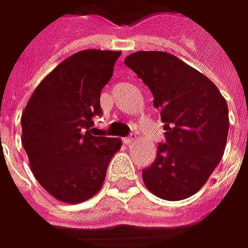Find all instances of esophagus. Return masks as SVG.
<instances>
[{"label": "esophagus", "instance_id": "34e87169", "mask_svg": "<svg viewBox=\"0 0 248 248\" xmlns=\"http://www.w3.org/2000/svg\"><path fill=\"white\" fill-rule=\"evenodd\" d=\"M123 142L125 143V145H132V143L135 142V138H134L132 135H130V137H125V138L123 140Z\"/></svg>", "mask_w": 248, "mask_h": 248}]
</instances>
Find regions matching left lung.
<instances>
[{
	"mask_svg": "<svg viewBox=\"0 0 248 248\" xmlns=\"http://www.w3.org/2000/svg\"><path fill=\"white\" fill-rule=\"evenodd\" d=\"M154 94L165 123V143L142 170L146 188L180 201L198 191L219 165L229 131V110L215 83L165 51H137L124 60Z\"/></svg>",
	"mask_w": 248,
	"mask_h": 248,
	"instance_id": "left-lung-1",
	"label": "left lung"
}]
</instances>
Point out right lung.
<instances>
[{
    "mask_svg": "<svg viewBox=\"0 0 248 248\" xmlns=\"http://www.w3.org/2000/svg\"><path fill=\"white\" fill-rule=\"evenodd\" d=\"M120 51L82 50L58 64L31 93L22 113V145L31 173L58 201L78 204L103 186L121 140L94 137L100 93Z\"/></svg>",
    "mask_w": 248,
    "mask_h": 248,
    "instance_id": "1",
    "label": "right lung"
}]
</instances>
